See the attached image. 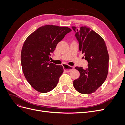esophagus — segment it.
<instances>
[{
  "label": "esophagus",
  "instance_id": "obj_1",
  "mask_svg": "<svg viewBox=\"0 0 125 125\" xmlns=\"http://www.w3.org/2000/svg\"><path fill=\"white\" fill-rule=\"evenodd\" d=\"M63 68H64V70L66 72H70L71 70H73L74 69V67L73 66H68V65H64Z\"/></svg>",
  "mask_w": 125,
  "mask_h": 125
}]
</instances>
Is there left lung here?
I'll return each mask as SVG.
<instances>
[{
	"instance_id": "1",
	"label": "left lung",
	"mask_w": 125,
	"mask_h": 125,
	"mask_svg": "<svg viewBox=\"0 0 125 125\" xmlns=\"http://www.w3.org/2000/svg\"><path fill=\"white\" fill-rule=\"evenodd\" d=\"M79 44V51L88 62V68L75 67L80 77L73 81V86L82 94H91L103 83L108 71L109 56L104 39L88 26L78 29L72 26Z\"/></svg>"
}]
</instances>
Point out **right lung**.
Instances as JSON below:
<instances>
[{
  "label": "right lung",
  "instance_id": "obj_1",
  "mask_svg": "<svg viewBox=\"0 0 125 125\" xmlns=\"http://www.w3.org/2000/svg\"><path fill=\"white\" fill-rule=\"evenodd\" d=\"M71 30L66 26H41L25 40L22 48L21 62L24 76L33 89L47 93L57 85L63 73L62 66L50 61L57 45Z\"/></svg>",
  "mask_w": 125,
  "mask_h": 125
}]
</instances>
